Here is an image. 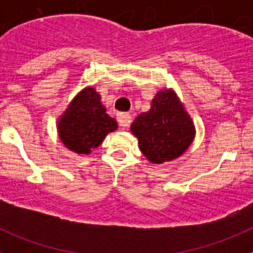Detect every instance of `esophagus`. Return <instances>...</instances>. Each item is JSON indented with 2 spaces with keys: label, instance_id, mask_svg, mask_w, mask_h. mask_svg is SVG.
<instances>
[{
  "label": "esophagus",
  "instance_id": "1",
  "mask_svg": "<svg viewBox=\"0 0 253 253\" xmlns=\"http://www.w3.org/2000/svg\"><path fill=\"white\" fill-rule=\"evenodd\" d=\"M116 118H118L119 125L120 126H123V128H128L129 124H130L131 122V116L129 115L128 113H119Z\"/></svg>",
  "mask_w": 253,
  "mask_h": 253
}]
</instances>
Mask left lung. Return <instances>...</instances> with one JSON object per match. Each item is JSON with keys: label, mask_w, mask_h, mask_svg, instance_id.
<instances>
[{"label": "left lung", "mask_w": 253, "mask_h": 253, "mask_svg": "<svg viewBox=\"0 0 253 253\" xmlns=\"http://www.w3.org/2000/svg\"><path fill=\"white\" fill-rule=\"evenodd\" d=\"M147 160L162 165L178 158L195 138V125L176 92L158 91L147 113H142L130 126Z\"/></svg>", "instance_id": "obj_1"}]
</instances>
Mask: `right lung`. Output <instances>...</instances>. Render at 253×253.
Segmentation results:
<instances>
[{"instance_id": "add662e5", "label": "right lung", "mask_w": 253, "mask_h": 253, "mask_svg": "<svg viewBox=\"0 0 253 253\" xmlns=\"http://www.w3.org/2000/svg\"><path fill=\"white\" fill-rule=\"evenodd\" d=\"M57 129L66 148L77 154H90L107 134L118 129V123L107 115L95 88L86 87L69 102Z\"/></svg>"}]
</instances>
